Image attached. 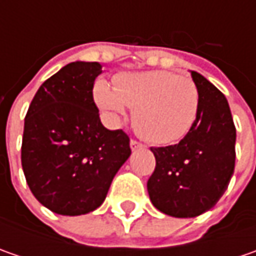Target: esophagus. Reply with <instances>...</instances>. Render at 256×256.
I'll return each instance as SVG.
<instances>
[{
    "mask_svg": "<svg viewBox=\"0 0 256 256\" xmlns=\"http://www.w3.org/2000/svg\"><path fill=\"white\" fill-rule=\"evenodd\" d=\"M130 145H131V150H132V151H136V150H140V148H142L144 146L142 144L135 141V140H131V141H130Z\"/></svg>",
    "mask_w": 256,
    "mask_h": 256,
    "instance_id": "1",
    "label": "esophagus"
}]
</instances>
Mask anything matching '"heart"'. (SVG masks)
<instances>
[{"label":"heart","instance_id":"obj_1","mask_svg":"<svg viewBox=\"0 0 256 256\" xmlns=\"http://www.w3.org/2000/svg\"><path fill=\"white\" fill-rule=\"evenodd\" d=\"M95 98L106 112L118 120L134 108V124L155 145H172L186 136L198 118L200 92L191 78L170 71L124 74L116 88L100 81Z\"/></svg>","mask_w":256,"mask_h":256}]
</instances>
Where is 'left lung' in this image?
<instances>
[{
	"label": "left lung",
	"mask_w": 256,
	"mask_h": 256,
	"mask_svg": "<svg viewBox=\"0 0 256 256\" xmlns=\"http://www.w3.org/2000/svg\"><path fill=\"white\" fill-rule=\"evenodd\" d=\"M200 92L192 130L175 145L151 148L155 170L146 188L158 211L175 218L198 216L220 201L235 168L236 130L225 95L191 71Z\"/></svg>",
	"instance_id": "obj_1"
}]
</instances>
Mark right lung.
Here are the masks:
<instances>
[{"mask_svg":"<svg viewBox=\"0 0 256 256\" xmlns=\"http://www.w3.org/2000/svg\"><path fill=\"white\" fill-rule=\"evenodd\" d=\"M98 62L62 66L35 94L25 116L21 162L34 196L60 215H84L105 200L130 158V136L110 131L94 102Z\"/></svg>","mask_w":256,"mask_h":256,"instance_id":"add662e5","label":"right lung"}]
</instances>
